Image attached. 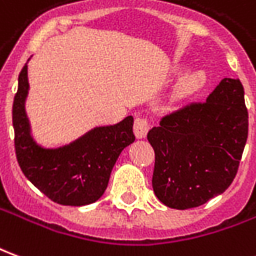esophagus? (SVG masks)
I'll return each instance as SVG.
<instances>
[{"label":"esophagus","instance_id":"esophagus-1","mask_svg":"<svg viewBox=\"0 0 256 256\" xmlns=\"http://www.w3.org/2000/svg\"><path fill=\"white\" fill-rule=\"evenodd\" d=\"M133 128L137 138H144L146 133H148V130H150V123L145 118H136Z\"/></svg>","mask_w":256,"mask_h":256}]
</instances>
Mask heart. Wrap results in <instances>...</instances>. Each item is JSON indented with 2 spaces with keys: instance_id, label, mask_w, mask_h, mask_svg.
I'll use <instances>...</instances> for the list:
<instances>
[{
  "instance_id": "obj_1",
  "label": "heart",
  "mask_w": 256,
  "mask_h": 256,
  "mask_svg": "<svg viewBox=\"0 0 256 256\" xmlns=\"http://www.w3.org/2000/svg\"><path fill=\"white\" fill-rule=\"evenodd\" d=\"M206 84V74L204 71H193L184 76L182 80L178 84L177 89L174 92V97L177 100H182L186 97L198 94Z\"/></svg>"
}]
</instances>
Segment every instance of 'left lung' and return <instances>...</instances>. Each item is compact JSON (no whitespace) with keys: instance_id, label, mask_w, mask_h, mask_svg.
<instances>
[{"instance_id":"left-lung-1","label":"left lung","mask_w":256,"mask_h":256,"mask_svg":"<svg viewBox=\"0 0 256 256\" xmlns=\"http://www.w3.org/2000/svg\"><path fill=\"white\" fill-rule=\"evenodd\" d=\"M247 137L240 79L224 78L204 102L163 116L148 133L156 198L170 208L186 210L224 193L236 177Z\"/></svg>"}]
</instances>
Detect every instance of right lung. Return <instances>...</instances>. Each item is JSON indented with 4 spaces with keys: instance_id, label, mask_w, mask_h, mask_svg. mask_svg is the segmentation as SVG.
Segmentation results:
<instances>
[{
    "instance_id": "obj_1",
    "label": "right lung",
    "mask_w": 256,
    "mask_h": 256,
    "mask_svg": "<svg viewBox=\"0 0 256 256\" xmlns=\"http://www.w3.org/2000/svg\"><path fill=\"white\" fill-rule=\"evenodd\" d=\"M28 89L26 64L19 74V88L12 108L14 150L22 172L54 203L76 207L94 203L106 192L120 152L136 140L133 116L112 126L92 128L63 146L45 148L31 136L26 114Z\"/></svg>"
}]
</instances>
